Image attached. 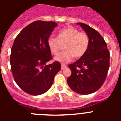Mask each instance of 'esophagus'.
I'll return each mask as SVG.
<instances>
[{
	"label": "esophagus",
	"mask_w": 121,
	"mask_h": 121,
	"mask_svg": "<svg viewBox=\"0 0 121 121\" xmlns=\"http://www.w3.org/2000/svg\"><path fill=\"white\" fill-rule=\"evenodd\" d=\"M66 67H67V66H66L65 65H64V64H62V65H61V69H62V70H63V69H64V68H65Z\"/></svg>",
	"instance_id": "1"
}]
</instances>
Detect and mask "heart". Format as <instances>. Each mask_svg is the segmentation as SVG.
<instances>
[{
    "label": "heart",
    "instance_id": "b5f03b06",
    "mask_svg": "<svg viewBox=\"0 0 121 121\" xmlns=\"http://www.w3.org/2000/svg\"><path fill=\"white\" fill-rule=\"evenodd\" d=\"M64 51L55 57L54 60L62 64L70 61L74 56L79 58L85 54L89 46V37L87 34L79 32L73 26H67L60 30L57 37L50 36L47 40L50 51L53 55H56L64 44Z\"/></svg>",
    "mask_w": 121,
    "mask_h": 121
}]
</instances>
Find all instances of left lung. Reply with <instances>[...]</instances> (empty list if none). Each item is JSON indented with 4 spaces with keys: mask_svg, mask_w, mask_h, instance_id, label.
Here are the masks:
<instances>
[{
    "mask_svg": "<svg viewBox=\"0 0 121 121\" xmlns=\"http://www.w3.org/2000/svg\"><path fill=\"white\" fill-rule=\"evenodd\" d=\"M89 37L88 50L83 56L68 67L71 74L67 83L80 95H88L101 87L110 67V52L102 36L95 29L83 23H77Z\"/></svg>",
    "mask_w": 121,
    "mask_h": 121,
    "instance_id": "8db88e82",
    "label": "left lung"
}]
</instances>
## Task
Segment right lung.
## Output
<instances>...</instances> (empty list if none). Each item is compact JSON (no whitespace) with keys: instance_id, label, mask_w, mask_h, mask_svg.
<instances>
[{"instance_id":"right-lung-1","label":"right lung","mask_w":121,"mask_h":121,"mask_svg":"<svg viewBox=\"0 0 121 121\" xmlns=\"http://www.w3.org/2000/svg\"><path fill=\"white\" fill-rule=\"evenodd\" d=\"M57 25L53 21H35L15 39L11 50V68L15 82L26 93L37 96L47 92L61 68L57 61L46 65L53 59L47 40Z\"/></svg>"}]
</instances>
